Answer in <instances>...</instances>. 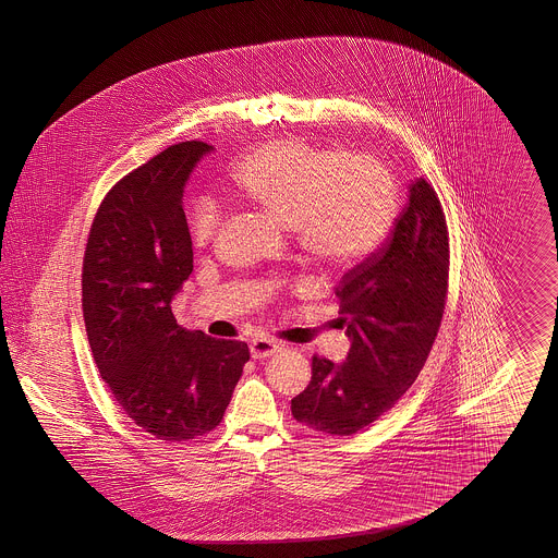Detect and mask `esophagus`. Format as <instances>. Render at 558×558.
Masks as SVG:
<instances>
[{"instance_id":"1","label":"esophagus","mask_w":558,"mask_h":558,"mask_svg":"<svg viewBox=\"0 0 558 558\" xmlns=\"http://www.w3.org/2000/svg\"><path fill=\"white\" fill-rule=\"evenodd\" d=\"M280 349H282V345H278L276 341L264 339V337H257V339L251 341V355H253L255 360H266L269 355L278 353Z\"/></svg>"}]
</instances>
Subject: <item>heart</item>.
Listing matches in <instances>:
<instances>
[{"label":"heart","instance_id":"1","mask_svg":"<svg viewBox=\"0 0 558 558\" xmlns=\"http://www.w3.org/2000/svg\"><path fill=\"white\" fill-rule=\"evenodd\" d=\"M240 198L291 228L303 253L328 271L368 264L398 221L391 173L360 155L303 137H276L242 155L230 171ZM196 246L221 230V209L198 198L187 215Z\"/></svg>","mask_w":558,"mask_h":558}]
</instances>
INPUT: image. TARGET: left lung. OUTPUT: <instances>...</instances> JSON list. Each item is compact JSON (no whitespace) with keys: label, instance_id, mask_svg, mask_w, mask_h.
Masks as SVG:
<instances>
[{"label":"left lung","instance_id":"8db88e82","mask_svg":"<svg viewBox=\"0 0 558 558\" xmlns=\"http://www.w3.org/2000/svg\"><path fill=\"white\" fill-rule=\"evenodd\" d=\"M448 274L446 213L418 178L380 253L343 276L337 294L351 349L341 366L312 357V380L291 399L294 421L353 435L389 412L425 368L446 310Z\"/></svg>","mask_w":558,"mask_h":558}]
</instances>
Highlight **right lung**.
Returning a JSON list of instances; mask_svg holds the SVG:
<instances>
[{
	"instance_id": "1",
	"label": "right lung",
	"mask_w": 558,
	"mask_h": 558,
	"mask_svg": "<svg viewBox=\"0 0 558 558\" xmlns=\"http://www.w3.org/2000/svg\"><path fill=\"white\" fill-rule=\"evenodd\" d=\"M211 148L182 142L121 178L83 255L81 305L96 366L121 410L162 441L219 425L251 357L246 343L184 330L171 312L192 271L184 186Z\"/></svg>"
}]
</instances>
